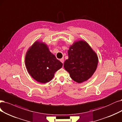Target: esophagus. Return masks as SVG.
Masks as SVG:
<instances>
[{"label":"esophagus","mask_w":122,"mask_h":122,"mask_svg":"<svg viewBox=\"0 0 122 122\" xmlns=\"http://www.w3.org/2000/svg\"><path fill=\"white\" fill-rule=\"evenodd\" d=\"M60 61L63 64L64 63V58H62V59H60Z\"/></svg>","instance_id":"1"}]
</instances>
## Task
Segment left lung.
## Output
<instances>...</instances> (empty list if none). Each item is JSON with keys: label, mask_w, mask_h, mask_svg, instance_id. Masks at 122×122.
Returning a JSON list of instances; mask_svg holds the SVG:
<instances>
[{"label": "left lung", "mask_w": 122, "mask_h": 122, "mask_svg": "<svg viewBox=\"0 0 122 122\" xmlns=\"http://www.w3.org/2000/svg\"><path fill=\"white\" fill-rule=\"evenodd\" d=\"M68 55L64 67L72 79L81 83L92 77L97 69L98 58L87 43L83 41L75 42L70 47Z\"/></svg>", "instance_id": "1"}]
</instances>
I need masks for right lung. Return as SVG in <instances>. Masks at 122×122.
<instances>
[{"mask_svg":"<svg viewBox=\"0 0 122 122\" xmlns=\"http://www.w3.org/2000/svg\"><path fill=\"white\" fill-rule=\"evenodd\" d=\"M25 63L31 77L43 83L50 81L63 66L46 45L38 42H35L27 52Z\"/></svg>","mask_w":122,"mask_h":122,"instance_id":"1","label":"right lung"}]
</instances>
